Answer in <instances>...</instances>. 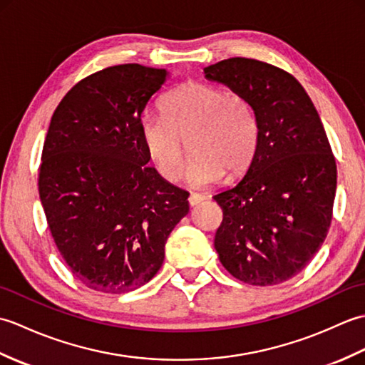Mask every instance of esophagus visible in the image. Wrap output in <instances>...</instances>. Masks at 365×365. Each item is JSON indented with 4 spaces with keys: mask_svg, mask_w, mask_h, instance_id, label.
I'll return each instance as SVG.
<instances>
[{
    "mask_svg": "<svg viewBox=\"0 0 365 365\" xmlns=\"http://www.w3.org/2000/svg\"><path fill=\"white\" fill-rule=\"evenodd\" d=\"M202 200H204V196H202V195H197V192H191L190 197H188V204H190L191 207H195V205L202 202Z\"/></svg>",
    "mask_w": 365,
    "mask_h": 365,
    "instance_id": "esophagus-1",
    "label": "esophagus"
}]
</instances>
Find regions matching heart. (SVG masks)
Wrapping results in <instances>:
<instances>
[{"label": "heart", "instance_id": "b5f03b06", "mask_svg": "<svg viewBox=\"0 0 365 365\" xmlns=\"http://www.w3.org/2000/svg\"><path fill=\"white\" fill-rule=\"evenodd\" d=\"M163 115H143L139 135L147 157L168 182L182 175L187 144L192 152L187 180L208 187L226 174H245L259 149V119L252 102L208 83L188 81L163 98Z\"/></svg>", "mask_w": 365, "mask_h": 365}]
</instances>
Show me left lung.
I'll use <instances>...</instances> for the list:
<instances>
[{"label": "left lung", "mask_w": 365, "mask_h": 365, "mask_svg": "<svg viewBox=\"0 0 365 365\" xmlns=\"http://www.w3.org/2000/svg\"><path fill=\"white\" fill-rule=\"evenodd\" d=\"M252 102L259 149L243 180L213 199L222 208L215 250L238 281H289L319 252L331 226L337 168L327 131L298 80L257 59L230 58L204 68Z\"/></svg>", "instance_id": "1"}]
</instances>
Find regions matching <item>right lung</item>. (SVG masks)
Segmentation results:
<instances>
[{
  "mask_svg": "<svg viewBox=\"0 0 365 365\" xmlns=\"http://www.w3.org/2000/svg\"><path fill=\"white\" fill-rule=\"evenodd\" d=\"M165 68L106 67L76 83L51 115L38 195L58 251L92 290L125 293L165 260L170 232L188 213V192L155 168L139 135Z\"/></svg>",
  "mask_w": 365,
  "mask_h": 365,
  "instance_id": "right-lung-1",
  "label": "right lung"
}]
</instances>
